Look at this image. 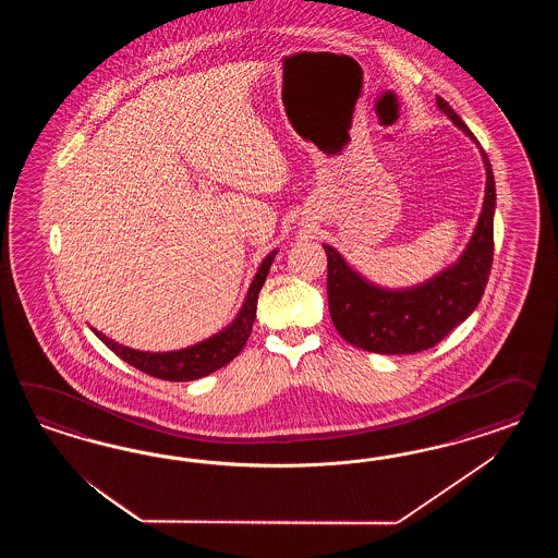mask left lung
<instances>
[{
  "label": "left lung",
  "mask_w": 558,
  "mask_h": 558,
  "mask_svg": "<svg viewBox=\"0 0 558 558\" xmlns=\"http://www.w3.org/2000/svg\"><path fill=\"white\" fill-rule=\"evenodd\" d=\"M436 101L439 110L476 143L487 171L485 203L466 250L452 266L422 284L392 290L372 284L336 247L323 245L333 325L345 341L374 354H417L434 348L471 317L489 280L495 215V180L489 157L452 106L439 96Z\"/></svg>",
  "instance_id": "obj_1"
}]
</instances>
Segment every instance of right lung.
Instances as JSON below:
<instances>
[{"label":"right lung","mask_w":558,"mask_h":558,"mask_svg":"<svg viewBox=\"0 0 558 558\" xmlns=\"http://www.w3.org/2000/svg\"><path fill=\"white\" fill-rule=\"evenodd\" d=\"M276 254L278 252L274 250L259 264L254 280L250 284V290H247V296L241 304L235 319L229 323L225 329H220L219 333L203 339L194 345H187L184 350L141 352V350L126 348L114 339L106 338L94 327H92V331L126 364L135 366L136 371L155 376V378L171 380V383H186V380H196V378L208 376L210 372L219 371L225 364H229L245 348L250 333H252V327H254L257 296L268 278V271H270Z\"/></svg>","instance_id":"right-lung-1"}]
</instances>
